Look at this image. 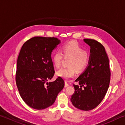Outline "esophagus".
<instances>
[{"label":"esophagus","mask_w":125,"mask_h":125,"mask_svg":"<svg viewBox=\"0 0 125 125\" xmlns=\"http://www.w3.org/2000/svg\"><path fill=\"white\" fill-rule=\"evenodd\" d=\"M69 85L67 83V82H65V85H64V86L65 87H67V86H68Z\"/></svg>","instance_id":"esophagus-1"}]
</instances>
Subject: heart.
I'll list each match as a JSON object with an SVG mask.
<instances>
[{
  "instance_id": "b5f03b06",
  "label": "heart",
  "mask_w": 125,
  "mask_h": 125,
  "mask_svg": "<svg viewBox=\"0 0 125 125\" xmlns=\"http://www.w3.org/2000/svg\"><path fill=\"white\" fill-rule=\"evenodd\" d=\"M61 51L65 57H71L69 61V67H62L56 72L58 77L64 79L73 78L75 71L82 72L88 66L90 60L89 54L84 51L75 42H70L64 45ZM60 51H57L52 55V61L56 67H60L62 63L63 55Z\"/></svg>"
}]
</instances>
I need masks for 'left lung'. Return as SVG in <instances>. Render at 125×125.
Instances as JSON below:
<instances>
[{
    "label": "left lung",
    "mask_w": 125,
    "mask_h": 125,
    "mask_svg": "<svg viewBox=\"0 0 125 125\" xmlns=\"http://www.w3.org/2000/svg\"><path fill=\"white\" fill-rule=\"evenodd\" d=\"M90 47V60L85 70L75 80L71 98L74 106L84 111L94 109L105 96L110 80L109 60L104 46L92 39H84ZM83 87V88H82Z\"/></svg>",
    "instance_id": "8db88e82"
}]
</instances>
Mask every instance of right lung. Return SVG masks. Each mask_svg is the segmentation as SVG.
Returning <instances> with one entry per match:
<instances>
[{
	"label": "right lung",
	"mask_w": 125,
	"mask_h": 125,
	"mask_svg": "<svg viewBox=\"0 0 125 125\" xmlns=\"http://www.w3.org/2000/svg\"><path fill=\"white\" fill-rule=\"evenodd\" d=\"M61 43L56 37H34L24 43L17 61L16 83L22 100L30 107L45 109L54 103L64 82L53 77V50Z\"/></svg>",
	"instance_id": "right-lung-1"
}]
</instances>
